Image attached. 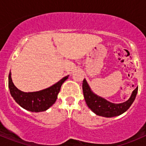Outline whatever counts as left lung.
<instances>
[{
	"label": "left lung",
	"instance_id": "obj_1",
	"mask_svg": "<svg viewBox=\"0 0 146 146\" xmlns=\"http://www.w3.org/2000/svg\"><path fill=\"white\" fill-rule=\"evenodd\" d=\"M137 91L138 87L132 91L127 101L119 104H115L94 94L88 84L86 80L84 79L82 81V91L88 107L96 115L106 118L118 116L126 112L135 101Z\"/></svg>",
	"mask_w": 146,
	"mask_h": 146
}]
</instances>
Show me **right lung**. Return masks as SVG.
Wrapping results in <instances>:
<instances>
[{
  "label": "right lung",
  "mask_w": 146,
  "mask_h": 146,
  "mask_svg": "<svg viewBox=\"0 0 146 146\" xmlns=\"http://www.w3.org/2000/svg\"><path fill=\"white\" fill-rule=\"evenodd\" d=\"M69 75L63 77L52 86L34 92H24L14 85L11 73L9 74V88L15 101L23 109L33 113L47 110L55 102L62 84L68 79Z\"/></svg>",
  "instance_id": "right-lung-1"
}]
</instances>
